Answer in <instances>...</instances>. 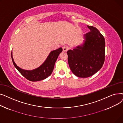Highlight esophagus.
<instances>
[{"mask_svg": "<svg viewBox=\"0 0 123 123\" xmlns=\"http://www.w3.org/2000/svg\"><path fill=\"white\" fill-rule=\"evenodd\" d=\"M69 49V47L67 45H64L63 47V50L64 51H67Z\"/></svg>", "mask_w": 123, "mask_h": 123, "instance_id": "esophagus-1", "label": "esophagus"}]
</instances>
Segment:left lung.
Returning <instances> with one entry per match:
<instances>
[{"label": "left lung", "instance_id": "8db88e82", "mask_svg": "<svg viewBox=\"0 0 123 123\" xmlns=\"http://www.w3.org/2000/svg\"><path fill=\"white\" fill-rule=\"evenodd\" d=\"M90 31L85 35L82 46L67 52L68 61L72 73L78 77L93 75L102 67L105 61V41L96 27L88 26Z\"/></svg>", "mask_w": 123, "mask_h": 123}]
</instances>
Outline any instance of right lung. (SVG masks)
Returning a JSON list of instances; mask_svg holds the SVG:
<instances>
[{"instance_id": "obj_1", "label": "right lung", "mask_w": 123, "mask_h": 123, "mask_svg": "<svg viewBox=\"0 0 123 123\" xmlns=\"http://www.w3.org/2000/svg\"><path fill=\"white\" fill-rule=\"evenodd\" d=\"M62 51V48L61 47L51 51L46 60L41 66L31 71L24 70L20 68L13 61L12 56L11 58L14 66L26 79L30 81H38L46 79L51 74L54 67L55 62Z\"/></svg>"}]
</instances>
